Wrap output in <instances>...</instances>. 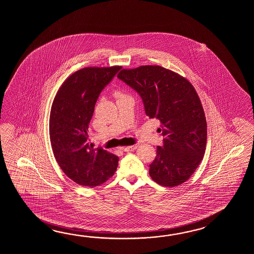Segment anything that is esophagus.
<instances>
[{
    "label": "esophagus",
    "mask_w": 254,
    "mask_h": 254,
    "mask_svg": "<svg viewBox=\"0 0 254 254\" xmlns=\"http://www.w3.org/2000/svg\"><path fill=\"white\" fill-rule=\"evenodd\" d=\"M136 149H137V146L136 145L127 146V147H121L120 148V150L124 151H133Z\"/></svg>",
    "instance_id": "esophagus-1"
}]
</instances>
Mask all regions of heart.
Listing matches in <instances>:
<instances>
[{
    "instance_id": "heart-1",
    "label": "heart",
    "mask_w": 254,
    "mask_h": 254,
    "mask_svg": "<svg viewBox=\"0 0 254 254\" xmlns=\"http://www.w3.org/2000/svg\"><path fill=\"white\" fill-rule=\"evenodd\" d=\"M116 96H117V97L119 98V97H122V96H125V95H124V94H123V93H121V92H117V93H116Z\"/></svg>"
}]
</instances>
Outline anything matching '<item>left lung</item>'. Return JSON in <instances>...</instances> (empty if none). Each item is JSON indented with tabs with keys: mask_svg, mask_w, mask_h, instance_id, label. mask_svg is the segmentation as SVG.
<instances>
[{
	"mask_svg": "<svg viewBox=\"0 0 254 254\" xmlns=\"http://www.w3.org/2000/svg\"><path fill=\"white\" fill-rule=\"evenodd\" d=\"M117 77L140 94L145 114L161 123L163 146L157 147L150 176L160 185L185 183L205 152L207 123L200 97L185 77L159 65L123 69Z\"/></svg>",
	"mask_w": 254,
	"mask_h": 254,
	"instance_id": "left-lung-1",
	"label": "left lung"
}]
</instances>
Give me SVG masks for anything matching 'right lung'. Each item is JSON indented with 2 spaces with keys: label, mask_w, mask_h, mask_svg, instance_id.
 Segmentation results:
<instances>
[{
  "label": "right lung",
  "mask_w": 254,
  "mask_h": 254,
  "mask_svg": "<svg viewBox=\"0 0 254 254\" xmlns=\"http://www.w3.org/2000/svg\"><path fill=\"white\" fill-rule=\"evenodd\" d=\"M121 66L85 67L69 76L54 97L50 140L63 172L76 184L93 188L113 177L119 158L89 145L88 128L99 94Z\"/></svg>",
  "instance_id": "obj_1"
}]
</instances>
